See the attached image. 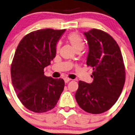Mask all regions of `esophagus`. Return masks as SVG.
Returning <instances> with one entry per match:
<instances>
[{
  "instance_id": "1",
  "label": "esophagus",
  "mask_w": 135,
  "mask_h": 135,
  "mask_svg": "<svg viewBox=\"0 0 135 135\" xmlns=\"http://www.w3.org/2000/svg\"><path fill=\"white\" fill-rule=\"evenodd\" d=\"M64 82H65V83H68L69 81H71V79L69 78H64Z\"/></svg>"
}]
</instances>
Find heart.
Wrapping results in <instances>:
<instances>
[{"label":"heart","mask_w":135,"mask_h":135,"mask_svg":"<svg viewBox=\"0 0 135 135\" xmlns=\"http://www.w3.org/2000/svg\"><path fill=\"white\" fill-rule=\"evenodd\" d=\"M68 40L73 46L75 50H82L84 47V42L83 39L77 33H71L68 36ZM59 46V45H58Z\"/></svg>","instance_id":"b5f03b06"}]
</instances>
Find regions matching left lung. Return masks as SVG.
<instances>
[{"mask_svg":"<svg viewBox=\"0 0 135 135\" xmlns=\"http://www.w3.org/2000/svg\"><path fill=\"white\" fill-rule=\"evenodd\" d=\"M89 45L87 66L93 67L92 83L79 81L78 105L87 113L100 114L115 104L125 83L126 72L119 46L107 33L93 29L84 32Z\"/></svg>","mask_w":135,"mask_h":135,"instance_id":"obj_1","label":"left lung"}]
</instances>
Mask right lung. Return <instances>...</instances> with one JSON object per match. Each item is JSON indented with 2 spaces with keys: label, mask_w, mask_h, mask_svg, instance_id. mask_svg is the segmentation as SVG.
I'll return each mask as SVG.
<instances>
[{
  "label": "right lung",
  "mask_w": 135,
  "mask_h": 135,
  "mask_svg": "<svg viewBox=\"0 0 135 135\" xmlns=\"http://www.w3.org/2000/svg\"><path fill=\"white\" fill-rule=\"evenodd\" d=\"M65 29H40L21 40L14 54L11 76L17 96L27 109L45 113L53 109L64 90L63 79L45 75L44 69L56 55Z\"/></svg>",
  "instance_id": "right-lung-1"
}]
</instances>
